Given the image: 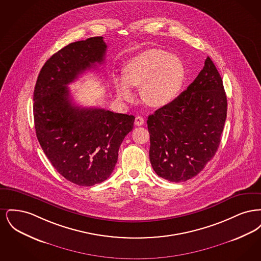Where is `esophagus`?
Here are the masks:
<instances>
[{
    "instance_id": "obj_1",
    "label": "esophagus",
    "mask_w": 261,
    "mask_h": 261,
    "mask_svg": "<svg viewBox=\"0 0 261 261\" xmlns=\"http://www.w3.org/2000/svg\"><path fill=\"white\" fill-rule=\"evenodd\" d=\"M144 123H145V120H144V118L142 116H136V118H135V125H137V126H142Z\"/></svg>"
}]
</instances>
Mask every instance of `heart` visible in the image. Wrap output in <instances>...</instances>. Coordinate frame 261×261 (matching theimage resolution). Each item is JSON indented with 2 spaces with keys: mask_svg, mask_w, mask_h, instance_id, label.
Here are the masks:
<instances>
[{
  "mask_svg": "<svg viewBox=\"0 0 261 261\" xmlns=\"http://www.w3.org/2000/svg\"><path fill=\"white\" fill-rule=\"evenodd\" d=\"M185 79L182 61L160 49L143 51L127 63L123 78L115 79L117 98L133 99L130 87H141V98L150 107L160 108L171 102L179 94Z\"/></svg>",
  "mask_w": 261,
  "mask_h": 261,
  "instance_id": "b5f03b06",
  "label": "heart"
}]
</instances>
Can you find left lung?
Masks as SVG:
<instances>
[{
    "label": "left lung",
    "instance_id": "left-lung-1",
    "mask_svg": "<svg viewBox=\"0 0 261 261\" xmlns=\"http://www.w3.org/2000/svg\"><path fill=\"white\" fill-rule=\"evenodd\" d=\"M226 116L222 78L207 57L186 91L148 117L154 172L176 183L197 176L217 151Z\"/></svg>",
    "mask_w": 261,
    "mask_h": 261
}]
</instances>
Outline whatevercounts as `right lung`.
<instances>
[{"mask_svg": "<svg viewBox=\"0 0 261 261\" xmlns=\"http://www.w3.org/2000/svg\"><path fill=\"white\" fill-rule=\"evenodd\" d=\"M102 37L71 43L45 62L34 90L36 136L51 165L66 180L93 186L107 180L135 117L75 106L67 85L105 61Z\"/></svg>", "mask_w": 261, "mask_h": 261, "instance_id": "add662e5", "label": "right lung"}]
</instances>
